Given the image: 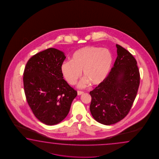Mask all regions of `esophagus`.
Segmentation results:
<instances>
[{
	"label": "esophagus",
	"instance_id": "esophagus-1",
	"mask_svg": "<svg viewBox=\"0 0 159 159\" xmlns=\"http://www.w3.org/2000/svg\"><path fill=\"white\" fill-rule=\"evenodd\" d=\"M83 94H84V92H83V91H77V95H81Z\"/></svg>",
	"mask_w": 159,
	"mask_h": 159
}]
</instances>
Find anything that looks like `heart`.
Segmentation results:
<instances>
[{"label":"heart","mask_w":159,"mask_h":159,"mask_svg":"<svg viewBox=\"0 0 159 159\" xmlns=\"http://www.w3.org/2000/svg\"><path fill=\"white\" fill-rule=\"evenodd\" d=\"M112 61V55L108 49L85 47L75 51L70 61L62 64L61 73L69 84H75L82 71L84 78L80 82V88L86 87L89 84L98 86L107 77Z\"/></svg>","instance_id":"obj_1"}]
</instances>
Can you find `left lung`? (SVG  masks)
Returning a JSON list of instances; mask_svg holds the SVG:
<instances>
[{
    "label": "left lung",
    "instance_id": "obj_1",
    "mask_svg": "<svg viewBox=\"0 0 159 159\" xmlns=\"http://www.w3.org/2000/svg\"><path fill=\"white\" fill-rule=\"evenodd\" d=\"M117 57L107 78L90 92V110L96 121L111 125L129 114L140 84L137 62L129 51L118 44Z\"/></svg>",
    "mask_w": 159,
    "mask_h": 159
}]
</instances>
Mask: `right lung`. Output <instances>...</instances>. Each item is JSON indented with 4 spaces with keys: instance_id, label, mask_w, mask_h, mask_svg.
Instances as JSON below:
<instances>
[{
    "instance_id": "obj_1",
    "label": "right lung",
    "mask_w": 159,
    "mask_h": 159,
    "mask_svg": "<svg viewBox=\"0 0 159 159\" xmlns=\"http://www.w3.org/2000/svg\"><path fill=\"white\" fill-rule=\"evenodd\" d=\"M64 53L48 48L33 56L23 74L24 92L34 116L47 125L64 119L77 92L63 78L61 66Z\"/></svg>"
}]
</instances>
